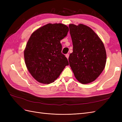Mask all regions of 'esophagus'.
Returning a JSON list of instances; mask_svg holds the SVG:
<instances>
[{"label": "esophagus", "instance_id": "34e87169", "mask_svg": "<svg viewBox=\"0 0 122 122\" xmlns=\"http://www.w3.org/2000/svg\"><path fill=\"white\" fill-rule=\"evenodd\" d=\"M66 57L68 59V58H69V54H68H68H66Z\"/></svg>", "mask_w": 122, "mask_h": 122}]
</instances>
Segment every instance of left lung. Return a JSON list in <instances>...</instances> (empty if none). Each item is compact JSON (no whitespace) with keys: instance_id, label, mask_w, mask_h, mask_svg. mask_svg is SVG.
<instances>
[{"instance_id":"left-lung-1","label":"left lung","mask_w":122,"mask_h":122,"mask_svg":"<svg viewBox=\"0 0 122 122\" xmlns=\"http://www.w3.org/2000/svg\"><path fill=\"white\" fill-rule=\"evenodd\" d=\"M73 52L70 66L74 76L82 84L94 81L104 70L107 53L103 43L91 28L80 24L69 25Z\"/></svg>"}]
</instances>
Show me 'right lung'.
<instances>
[{
	"label": "right lung",
	"instance_id": "right-lung-1",
	"mask_svg": "<svg viewBox=\"0 0 122 122\" xmlns=\"http://www.w3.org/2000/svg\"><path fill=\"white\" fill-rule=\"evenodd\" d=\"M69 28L62 24H49L39 28L30 36L24 51L25 65L39 82L50 84L59 76L68 59L62 53L60 41Z\"/></svg>",
	"mask_w": 122,
	"mask_h": 122
}]
</instances>
